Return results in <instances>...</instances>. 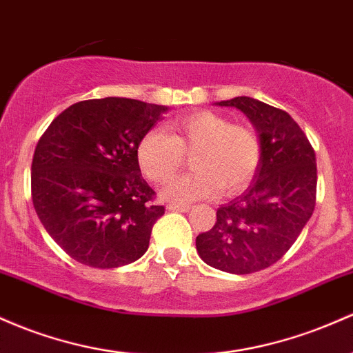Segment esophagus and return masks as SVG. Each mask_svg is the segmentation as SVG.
Returning a JSON list of instances; mask_svg holds the SVG:
<instances>
[{
	"label": "esophagus",
	"mask_w": 353,
	"mask_h": 353,
	"mask_svg": "<svg viewBox=\"0 0 353 353\" xmlns=\"http://www.w3.org/2000/svg\"><path fill=\"white\" fill-rule=\"evenodd\" d=\"M168 209L169 211H179V212H188L189 208L188 204H174V203H170V204H168Z\"/></svg>",
	"instance_id": "obj_1"
}]
</instances>
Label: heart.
Returning <instances> with one entry per match:
<instances>
[{
  "label": "heart",
  "instance_id": "heart-1",
  "mask_svg": "<svg viewBox=\"0 0 353 353\" xmlns=\"http://www.w3.org/2000/svg\"><path fill=\"white\" fill-rule=\"evenodd\" d=\"M169 135L149 130L137 145L142 172L154 183H165L183 165L184 154H191L194 170L176 177L162 196L177 203H191L239 191L256 170L261 145L253 129L231 123L209 110L192 112L170 120Z\"/></svg>",
  "mask_w": 353,
  "mask_h": 353
}]
</instances>
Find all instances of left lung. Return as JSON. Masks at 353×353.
Wrapping results in <instances>:
<instances>
[{"label":"left lung","mask_w":353,"mask_h":353,"mask_svg":"<svg viewBox=\"0 0 353 353\" xmlns=\"http://www.w3.org/2000/svg\"><path fill=\"white\" fill-rule=\"evenodd\" d=\"M234 107L256 129L261 157L246 191L216 212V224L196 238L212 268L248 274L276 263L312 218L316 161L307 135L285 110L251 97L216 102Z\"/></svg>","instance_id":"left-lung-1"}]
</instances>
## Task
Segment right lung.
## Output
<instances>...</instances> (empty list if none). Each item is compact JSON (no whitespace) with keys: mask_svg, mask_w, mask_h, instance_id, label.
Returning <instances> with one entry per match:
<instances>
[{"mask_svg":"<svg viewBox=\"0 0 353 353\" xmlns=\"http://www.w3.org/2000/svg\"><path fill=\"white\" fill-rule=\"evenodd\" d=\"M169 110L107 97L70 105L34 149L32 197L46 233L92 268L137 261L164 214L141 174L137 145Z\"/></svg>","mask_w":353,"mask_h":353,"instance_id":"obj_1","label":"right lung"}]
</instances>
